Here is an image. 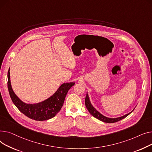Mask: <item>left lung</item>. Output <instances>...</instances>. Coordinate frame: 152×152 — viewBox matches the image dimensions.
<instances>
[{"mask_svg": "<svg viewBox=\"0 0 152 152\" xmlns=\"http://www.w3.org/2000/svg\"><path fill=\"white\" fill-rule=\"evenodd\" d=\"M85 105H86V107L88 109V112H90L94 117L96 118L97 119L105 123H115V122H117L123 118H124L125 117H126L128 115H129L131 112H130L129 113H128L125 115L123 116V117H118V118H107L106 117H104V115H102V114H101L99 112L97 111L91 105L90 101V99H89V97L88 94H86V98H85Z\"/></svg>", "mask_w": 152, "mask_h": 152, "instance_id": "left-lung-1", "label": "left lung"}]
</instances>
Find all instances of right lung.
<instances>
[{
	"label": "right lung",
	"instance_id": "right-lung-1",
	"mask_svg": "<svg viewBox=\"0 0 152 152\" xmlns=\"http://www.w3.org/2000/svg\"><path fill=\"white\" fill-rule=\"evenodd\" d=\"M7 84L11 99L18 110L29 118L36 121H44L54 117L59 112L63 105L68 91L75 85V83H63L57 91L48 99L35 104L24 103L14 93L10 83V69L8 71Z\"/></svg>",
	"mask_w": 152,
	"mask_h": 152
}]
</instances>
